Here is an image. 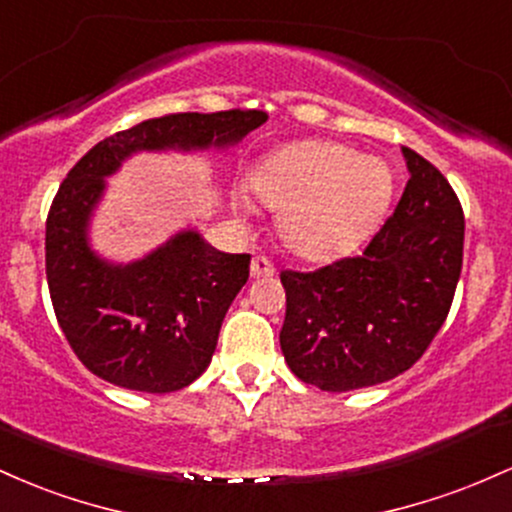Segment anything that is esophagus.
<instances>
[{
	"instance_id": "obj_1",
	"label": "esophagus",
	"mask_w": 512,
	"mask_h": 512,
	"mask_svg": "<svg viewBox=\"0 0 512 512\" xmlns=\"http://www.w3.org/2000/svg\"><path fill=\"white\" fill-rule=\"evenodd\" d=\"M273 273H275L273 263L268 261L266 256L251 258V275H254V278H268V275H273Z\"/></svg>"
}]
</instances>
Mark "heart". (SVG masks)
<instances>
[{
  "instance_id": "1",
  "label": "heart",
  "mask_w": 512,
  "mask_h": 512,
  "mask_svg": "<svg viewBox=\"0 0 512 512\" xmlns=\"http://www.w3.org/2000/svg\"><path fill=\"white\" fill-rule=\"evenodd\" d=\"M251 188L278 210L280 237L304 258H329L358 244L392 198V171L331 142H297L263 157ZM246 210V200L237 198Z\"/></svg>"
}]
</instances>
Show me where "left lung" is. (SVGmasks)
Masks as SVG:
<instances>
[{
	"label": "left lung",
	"mask_w": 512,
	"mask_h": 512,
	"mask_svg": "<svg viewBox=\"0 0 512 512\" xmlns=\"http://www.w3.org/2000/svg\"><path fill=\"white\" fill-rule=\"evenodd\" d=\"M404 157L411 179L363 254L280 273L285 363L324 392L394 380L426 353L452 307L462 273V205L428 159L409 147Z\"/></svg>",
	"instance_id": "8db88e82"
}]
</instances>
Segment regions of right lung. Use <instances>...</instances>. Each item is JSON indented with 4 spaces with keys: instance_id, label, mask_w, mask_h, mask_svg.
Returning <instances> with one entry per match:
<instances>
[{
    "instance_id": "1",
    "label": "right lung",
    "mask_w": 512,
    "mask_h": 512,
    "mask_svg": "<svg viewBox=\"0 0 512 512\" xmlns=\"http://www.w3.org/2000/svg\"><path fill=\"white\" fill-rule=\"evenodd\" d=\"M266 118L232 108L142 120L91 147L60 183L45 222V275L57 324L96 377L147 394L198 380L251 263L249 254L212 249L193 229L128 266L103 261L86 244L103 179L142 149L227 147Z\"/></svg>"
}]
</instances>
